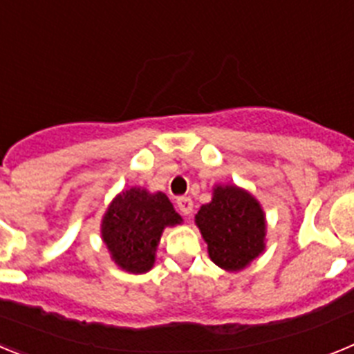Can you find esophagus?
<instances>
[{
    "mask_svg": "<svg viewBox=\"0 0 354 354\" xmlns=\"http://www.w3.org/2000/svg\"><path fill=\"white\" fill-rule=\"evenodd\" d=\"M177 207L183 214H189L193 211V200L189 196H179L177 198Z\"/></svg>",
    "mask_w": 354,
    "mask_h": 354,
    "instance_id": "esophagus-1",
    "label": "esophagus"
}]
</instances>
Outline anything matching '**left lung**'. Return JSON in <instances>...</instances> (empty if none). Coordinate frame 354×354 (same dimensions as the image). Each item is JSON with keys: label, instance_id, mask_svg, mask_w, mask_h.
Listing matches in <instances>:
<instances>
[{"label": "left lung", "instance_id": "8db88e82", "mask_svg": "<svg viewBox=\"0 0 354 354\" xmlns=\"http://www.w3.org/2000/svg\"><path fill=\"white\" fill-rule=\"evenodd\" d=\"M209 257L227 271H239L264 250L266 221L261 205L236 186H218L212 202L195 216Z\"/></svg>", "mask_w": 354, "mask_h": 354}]
</instances>
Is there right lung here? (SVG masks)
<instances>
[{"label": "right lung", "mask_w": 354, "mask_h": 354, "mask_svg": "<svg viewBox=\"0 0 354 354\" xmlns=\"http://www.w3.org/2000/svg\"><path fill=\"white\" fill-rule=\"evenodd\" d=\"M180 223L165 193L131 187L113 200L102 220V239L122 270L145 273L154 264L162 228Z\"/></svg>", "instance_id": "add662e5"}]
</instances>
